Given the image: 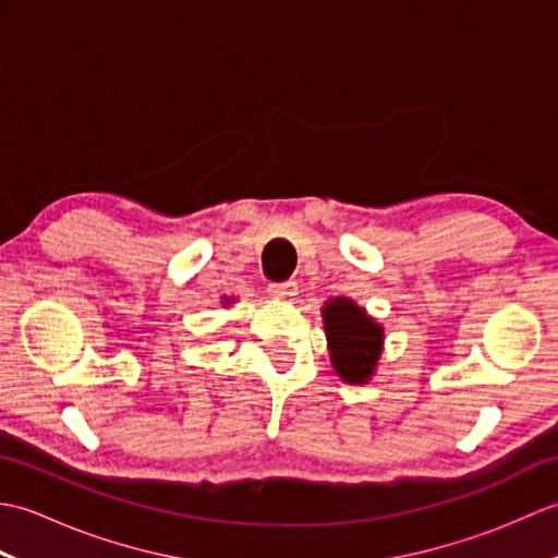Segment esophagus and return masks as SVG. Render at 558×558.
<instances>
[{"mask_svg":"<svg viewBox=\"0 0 558 558\" xmlns=\"http://www.w3.org/2000/svg\"><path fill=\"white\" fill-rule=\"evenodd\" d=\"M268 294L278 302H292L294 294H298V286L294 282H282V286H270Z\"/></svg>","mask_w":558,"mask_h":558,"instance_id":"34e87169","label":"esophagus"}]
</instances>
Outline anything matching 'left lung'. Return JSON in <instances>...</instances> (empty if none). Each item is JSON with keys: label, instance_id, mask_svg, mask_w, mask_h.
Listing matches in <instances>:
<instances>
[{"label": "left lung", "instance_id": "1", "mask_svg": "<svg viewBox=\"0 0 558 558\" xmlns=\"http://www.w3.org/2000/svg\"><path fill=\"white\" fill-rule=\"evenodd\" d=\"M330 366L342 384L364 386L376 376L384 352V326L350 298H330L322 306Z\"/></svg>", "mask_w": 558, "mask_h": 558}]
</instances>
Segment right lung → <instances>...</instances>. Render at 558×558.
I'll return each instance as SVG.
<instances>
[{
  "mask_svg": "<svg viewBox=\"0 0 558 558\" xmlns=\"http://www.w3.org/2000/svg\"><path fill=\"white\" fill-rule=\"evenodd\" d=\"M234 304V298H222V306H230Z\"/></svg>",
  "mask_w": 558,
  "mask_h": 558,
  "instance_id": "obj_1",
  "label": "right lung"
}]
</instances>
